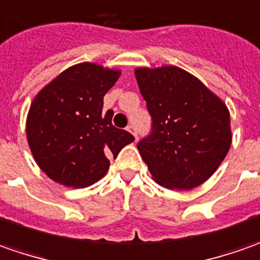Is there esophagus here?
Returning a JSON list of instances; mask_svg holds the SVG:
<instances>
[{"mask_svg": "<svg viewBox=\"0 0 260 260\" xmlns=\"http://www.w3.org/2000/svg\"><path fill=\"white\" fill-rule=\"evenodd\" d=\"M126 131H129L131 134H132V135L135 137V141L138 139V135H137V129H135V126H134V125H128V126H126Z\"/></svg>", "mask_w": 260, "mask_h": 260, "instance_id": "34e87169", "label": "esophagus"}]
</instances>
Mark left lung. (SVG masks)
<instances>
[{
    "label": "left lung",
    "instance_id": "1",
    "mask_svg": "<svg viewBox=\"0 0 260 260\" xmlns=\"http://www.w3.org/2000/svg\"><path fill=\"white\" fill-rule=\"evenodd\" d=\"M152 118L138 149L152 178L171 190H191L209 180L232 144L230 115L223 101L175 66L135 70Z\"/></svg>",
    "mask_w": 260,
    "mask_h": 260
}]
</instances>
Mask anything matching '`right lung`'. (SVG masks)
I'll use <instances>...</instances> for the list:
<instances>
[{"label":"right lung","mask_w":260,"mask_h":260,"mask_svg":"<svg viewBox=\"0 0 260 260\" xmlns=\"http://www.w3.org/2000/svg\"><path fill=\"white\" fill-rule=\"evenodd\" d=\"M121 76L119 70L94 63L66 69L34 98L27 116V141L41 170L56 183L85 188L109 170L134 141L112 125V111L103 115V96Z\"/></svg>","instance_id":"obj_1"}]
</instances>
